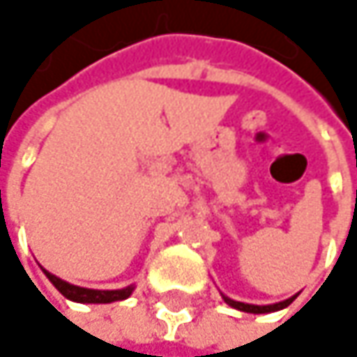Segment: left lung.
I'll list each match as a JSON object with an SVG mask.
<instances>
[{
	"label": "left lung",
	"mask_w": 357,
	"mask_h": 357,
	"mask_svg": "<svg viewBox=\"0 0 357 357\" xmlns=\"http://www.w3.org/2000/svg\"><path fill=\"white\" fill-rule=\"evenodd\" d=\"M227 302H229V304H231V300H227ZM246 308H248V306H246Z\"/></svg>",
	"instance_id": "obj_1"
}]
</instances>
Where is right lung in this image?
I'll return each mask as SVG.
<instances>
[{
	"instance_id": "1",
	"label": "right lung",
	"mask_w": 357,
	"mask_h": 357,
	"mask_svg": "<svg viewBox=\"0 0 357 357\" xmlns=\"http://www.w3.org/2000/svg\"><path fill=\"white\" fill-rule=\"evenodd\" d=\"M49 281L59 289L61 296H66L72 302H80V304H111V302H119L130 298V294L134 291V287H123V289H113V291H103V289H86V287H76L70 285L61 279H57L55 275L47 273Z\"/></svg>"
}]
</instances>
